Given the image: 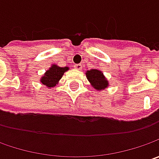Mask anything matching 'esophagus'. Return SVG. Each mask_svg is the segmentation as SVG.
<instances>
[{
	"instance_id": "1",
	"label": "esophagus",
	"mask_w": 159,
	"mask_h": 159,
	"mask_svg": "<svg viewBox=\"0 0 159 159\" xmlns=\"http://www.w3.org/2000/svg\"><path fill=\"white\" fill-rule=\"evenodd\" d=\"M74 68H75V69L78 70H82V64H75V65H74Z\"/></svg>"
}]
</instances>
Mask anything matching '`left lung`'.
Returning <instances> with one entry per match:
<instances>
[{"mask_svg":"<svg viewBox=\"0 0 159 159\" xmlns=\"http://www.w3.org/2000/svg\"><path fill=\"white\" fill-rule=\"evenodd\" d=\"M86 76L92 87L98 91L104 90L109 87V81L102 70L98 69H91L86 71Z\"/></svg>","mask_w":159,"mask_h":159,"instance_id":"left-lung-1","label":"left lung"}]
</instances>
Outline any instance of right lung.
<instances>
[{"mask_svg": "<svg viewBox=\"0 0 159 159\" xmlns=\"http://www.w3.org/2000/svg\"><path fill=\"white\" fill-rule=\"evenodd\" d=\"M70 68L67 66L60 67L57 64H52L40 78V83L46 86L48 89L55 88L58 84L59 80L62 79L64 72L67 71Z\"/></svg>", "mask_w": 159, "mask_h": 159, "instance_id": "add662e5", "label": "right lung"}]
</instances>
